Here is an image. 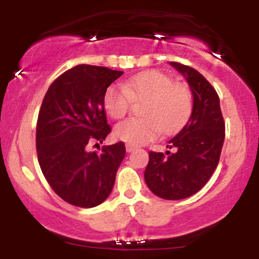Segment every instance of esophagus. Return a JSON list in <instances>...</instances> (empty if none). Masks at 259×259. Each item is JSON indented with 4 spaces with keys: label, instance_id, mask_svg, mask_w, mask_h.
<instances>
[{
    "label": "esophagus",
    "instance_id": "34e87169",
    "mask_svg": "<svg viewBox=\"0 0 259 259\" xmlns=\"http://www.w3.org/2000/svg\"><path fill=\"white\" fill-rule=\"evenodd\" d=\"M125 147H126V152H133V151L136 150L135 146H133V145H129V144H127Z\"/></svg>",
    "mask_w": 259,
    "mask_h": 259
}]
</instances>
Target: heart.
Instances as JSON below:
<instances>
[{"label": "heart", "instance_id": "obj_1", "mask_svg": "<svg viewBox=\"0 0 259 259\" xmlns=\"http://www.w3.org/2000/svg\"><path fill=\"white\" fill-rule=\"evenodd\" d=\"M141 101H145L142 118H129L114 127L115 138L133 146L147 144L160 133L177 132L191 114L192 99L186 86L175 84L173 79L156 70L125 80L121 88L107 89L103 107L109 117L120 119L129 112L132 102Z\"/></svg>", "mask_w": 259, "mask_h": 259}]
</instances>
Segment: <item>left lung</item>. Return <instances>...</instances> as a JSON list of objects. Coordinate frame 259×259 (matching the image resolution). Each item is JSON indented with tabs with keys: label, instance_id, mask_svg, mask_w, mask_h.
I'll return each mask as SVG.
<instances>
[{
	"label": "left lung",
	"instance_id": "1",
	"mask_svg": "<svg viewBox=\"0 0 259 259\" xmlns=\"http://www.w3.org/2000/svg\"><path fill=\"white\" fill-rule=\"evenodd\" d=\"M187 80L194 97L191 117L168 141L167 156L151 151L145 181L164 200L190 197L207 184L221 158L225 123L219 96L209 81L194 68L170 62Z\"/></svg>",
	"mask_w": 259,
	"mask_h": 259
}]
</instances>
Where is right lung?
<instances>
[{
	"mask_svg": "<svg viewBox=\"0 0 259 259\" xmlns=\"http://www.w3.org/2000/svg\"><path fill=\"white\" fill-rule=\"evenodd\" d=\"M123 72L80 64L59 75L45 95L36 124L37 159L44 177L62 200L92 208L111 194L125 157V145L88 152L111 133L103 97Z\"/></svg>",
	"mask_w": 259,
	"mask_h": 259,
	"instance_id": "obj_1",
	"label": "right lung"
}]
</instances>
